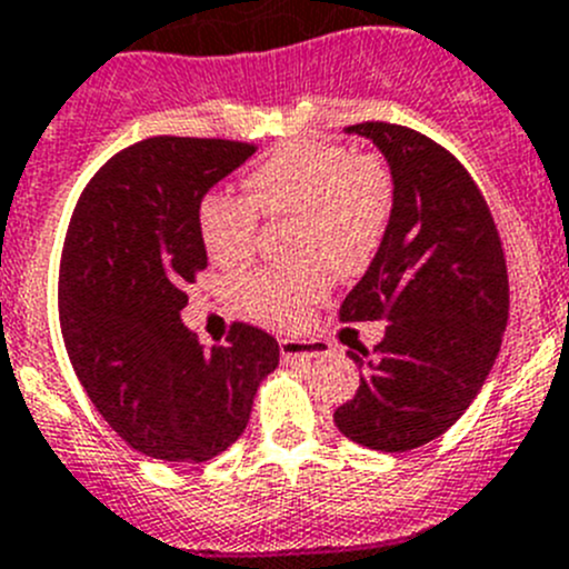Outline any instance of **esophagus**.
I'll return each instance as SVG.
<instances>
[{
	"label": "esophagus",
	"instance_id": "obj_1",
	"mask_svg": "<svg viewBox=\"0 0 569 569\" xmlns=\"http://www.w3.org/2000/svg\"><path fill=\"white\" fill-rule=\"evenodd\" d=\"M326 345L315 342V339H280V357L283 359H300V362H311L317 357H326Z\"/></svg>",
	"mask_w": 569,
	"mask_h": 569
}]
</instances>
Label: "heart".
<instances>
[{"instance_id": "b5f03b06", "label": "heart", "mask_w": 569, "mask_h": 569, "mask_svg": "<svg viewBox=\"0 0 569 569\" xmlns=\"http://www.w3.org/2000/svg\"><path fill=\"white\" fill-rule=\"evenodd\" d=\"M247 196L207 190L196 227L210 260L243 267L267 219H297V258L315 260L295 272L258 269L236 283L249 317L272 328H295L331 289V272L359 274L370 267L392 221L396 182L376 153H353L339 142L291 140L247 173Z\"/></svg>"}]
</instances>
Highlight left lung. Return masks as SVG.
Returning a JSON list of instances; mask_svg holds the SVG:
<instances>
[{
  "mask_svg": "<svg viewBox=\"0 0 569 569\" xmlns=\"http://www.w3.org/2000/svg\"><path fill=\"white\" fill-rule=\"evenodd\" d=\"M385 153L396 207L373 263L339 320H387L385 339L353 348L365 370L337 407L345 438L379 452H410L452 427L480 392L508 326L500 232L463 164L429 137L396 123H357Z\"/></svg>",
  "mask_w": 569,
  "mask_h": 569,
  "instance_id": "1",
  "label": "left lung"
}]
</instances>
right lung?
<instances>
[{
	"mask_svg": "<svg viewBox=\"0 0 569 569\" xmlns=\"http://www.w3.org/2000/svg\"><path fill=\"white\" fill-rule=\"evenodd\" d=\"M252 153V142L148 137L89 179L69 219L58 272L69 362L106 423L148 458L224 452L278 368L267 331L232 322L227 345L204 348L179 317L207 267L201 196Z\"/></svg>",
	"mask_w": 569,
	"mask_h": 569,
	"instance_id": "add662e5",
	"label": "right lung"
}]
</instances>
